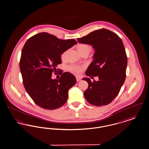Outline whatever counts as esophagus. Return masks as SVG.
Masks as SVG:
<instances>
[{
    "label": "esophagus",
    "mask_w": 149,
    "mask_h": 149,
    "mask_svg": "<svg viewBox=\"0 0 149 149\" xmlns=\"http://www.w3.org/2000/svg\"><path fill=\"white\" fill-rule=\"evenodd\" d=\"M76 79H77V82H79V81H80V80H81V79L80 78V77H76Z\"/></svg>",
    "instance_id": "1"
}]
</instances>
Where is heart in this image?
<instances>
[{"mask_svg":"<svg viewBox=\"0 0 149 149\" xmlns=\"http://www.w3.org/2000/svg\"><path fill=\"white\" fill-rule=\"evenodd\" d=\"M77 50L79 53H80V52H84V51H88L90 52V47L88 45L81 44H79L77 45ZM65 54L66 52H65L61 54V56L62 59H64L65 58ZM83 68L81 66L77 65H75V64H72V65L70 66L69 70L73 74L79 75L81 73Z\"/></svg>","mask_w":149,"mask_h":149,"instance_id":"obj_1","label":"heart"}]
</instances>
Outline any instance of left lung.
<instances>
[{
    "mask_svg": "<svg viewBox=\"0 0 149 149\" xmlns=\"http://www.w3.org/2000/svg\"><path fill=\"white\" fill-rule=\"evenodd\" d=\"M77 40L94 49L93 61L85 74L99 77L94 82L88 77L83 78L89 84L84 97L93 105H107L118 95L125 81L127 59L123 42L116 34L105 29L95 30Z\"/></svg>",
    "mask_w": 149,
    "mask_h": 149,
    "instance_id": "1",
    "label": "left lung"
}]
</instances>
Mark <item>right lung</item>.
I'll return each instance as SVG.
<instances>
[{
    "mask_svg": "<svg viewBox=\"0 0 149 149\" xmlns=\"http://www.w3.org/2000/svg\"><path fill=\"white\" fill-rule=\"evenodd\" d=\"M74 39L61 40L47 33L30 38L24 44L20 61V70L25 89L40 107L54 110L64 105L68 91L77 82L70 72L53 79L52 72L61 63V55L77 44Z\"/></svg>",
    "mask_w": 149,
    "mask_h": 149,
    "instance_id": "obj_1",
    "label": "right lung"
}]
</instances>
